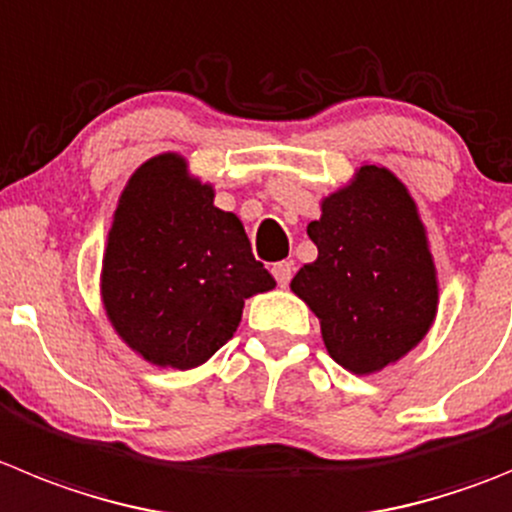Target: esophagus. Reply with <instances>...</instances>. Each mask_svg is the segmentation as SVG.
I'll use <instances>...</instances> for the list:
<instances>
[{
	"instance_id": "1",
	"label": "esophagus",
	"mask_w": 512,
	"mask_h": 512,
	"mask_svg": "<svg viewBox=\"0 0 512 512\" xmlns=\"http://www.w3.org/2000/svg\"><path fill=\"white\" fill-rule=\"evenodd\" d=\"M271 274H274V279L279 281V287H287L289 281H292L294 264L292 261H279V264L271 266Z\"/></svg>"
}]
</instances>
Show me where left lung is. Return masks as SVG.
<instances>
[{"label":"left lung","instance_id":"1","mask_svg":"<svg viewBox=\"0 0 512 512\" xmlns=\"http://www.w3.org/2000/svg\"><path fill=\"white\" fill-rule=\"evenodd\" d=\"M307 236L317 261L297 271L292 292L320 317L332 360L365 375L409 353L437 314V274L406 187L365 164Z\"/></svg>","mask_w":512,"mask_h":512}]
</instances>
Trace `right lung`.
Segmentation results:
<instances>
[{
  "instance_id": "right-lung-1",
  "label": "right lung",
  "mask_w": 512,
  "mask_h": 512,
  "mask_svg": "<svg viewBox=\"0 0 512 512\" xmlns=\"http://www.w3.org/2000/svg\"><path fill=\"white\" fill-rule=\"evenodd\" d=\"M276 287L241 220L162 154L126 185L103 256L101 294L129 348L154 365L195 368L231 340L243 299Z\"/></svg>"
}]
</instances>
